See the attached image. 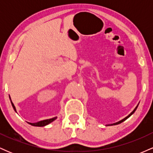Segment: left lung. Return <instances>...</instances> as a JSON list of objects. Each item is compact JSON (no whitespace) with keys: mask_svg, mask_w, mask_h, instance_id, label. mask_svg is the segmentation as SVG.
Segmentation results:
<instances>
[{"mask_svg":"<svg viewBox=\"0 0 153 153\" xmlns=\"http://www.w3.org/2000/svg\"><path fill=\"white\" fill-rule=\"evenodd\" d=\"M138 105H139V103H138V104H137V106L136 107H135V108H134V110H133V111H131V113H130V114H129L127 116V117H125V118H124V119H122V120L119 121V122H116V123H114V124H106V126H112V125H117V124H120V123H122V122H124V121H125V120H126V119H127L128 118H129V117H130V116H131V115H132V114H134V111H136V109H137V107H138Z\"/></svg>","mask_w":153,"mask_h":153,"instance_id":"obj_1","label":"left lung"}]
</instances>
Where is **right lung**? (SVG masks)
Listing matches in <instances>:
<instances>
[{
	"label": "right lung",
	"mask_w": 153,
	"mask_h": 153,
	"mask_svg": "<svg viewBox=\"0 0 153 153\" xmlns=\"http://www.w3.org/2000/svg\"><path fill=\"white\" fill-rule=\"evenodd\" d=\"M10 98V97L9 96ZM10 102H11V105L12 106H13V109L16 112V107L14 106V104H13V102H12L11 101H10ZM57 119V117H54V118H52V119H45V120H42V121H39V122H36V123H30V122H28L29 124H31V125L32 126H34V127H45V126L47 125V124H50L51 122H52L53 121L55 120V119Z\"/></svg>",
	"instance_id": "obj_1"
}]
</instances>
